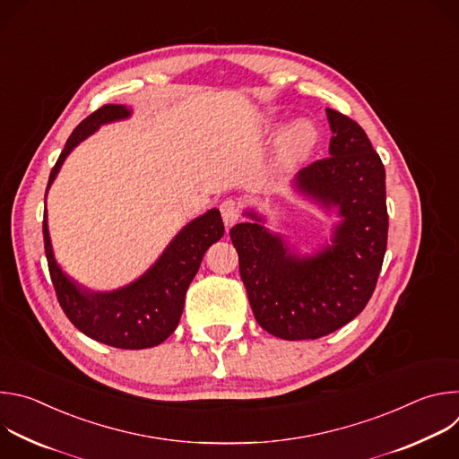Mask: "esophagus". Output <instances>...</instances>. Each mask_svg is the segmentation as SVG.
Segmentation results:
<instances>
[{
	"instance_id": "obj_1",
	"label": "esophagus",
	"mask_w": 459,
	"mask_h": 459,
	"mask_svg": "<svg viewBox=\"0 0 459 459\" xmlns=\"http://www.w3.org/2000/svg\"><path fill=\"white\" fill-rule=\"evenodd\" d=\"M220 212H221V218H223L225 225H232L239 218V204L236 200H232V198H227V200L221 202Z\"/></svg>"
}]
</instances>
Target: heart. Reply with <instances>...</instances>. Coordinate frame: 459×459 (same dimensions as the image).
<instances>
[{"label":"heart","instance_id":"b5f03b06","mask_svg":"<svg viewBox=\"0 0 459 459\" xmlns=\"http://www.w3.org/2000/svg\"><path fill=\"white\" fill-rule=\"evenodd\" d=\"M316 143V130L310 123L299 121L292 125L281 140V156L287 161H298L305 158Z\"/></svg>","mask_w":459,"mask_h":459}]
</instances>
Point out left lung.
Wrapping results in <instances>:
<instances>
[{
	"mask_svg": "<svg viewBox=\"0 0 459 459\" xmlns=\"http://www.w3.org/2000/svg\"><path fill=\"white\" fill-rule=\"evenodd\" d=\"M326 117L333 130L331 156L301 169L296 183L323 205L340 207L343 223L336 227L333 245L316 257L299 259L259 223L230 229L255 321L290 342L317 340L352 321L376 289L386 250L381 158L352 117L334 108H326Z\"/></svg>",
	"mask_w": 459,
	"mask_h": 459,
	"instance_id": "1",
	"label": "left lung"
}]
</instances>
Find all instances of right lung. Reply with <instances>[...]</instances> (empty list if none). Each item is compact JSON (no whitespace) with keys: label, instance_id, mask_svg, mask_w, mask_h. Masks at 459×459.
Returning <instances> with one entry per match:
<instances>
[{"label":"right lung","instance_id":"1","mask_svg":"<svg viewBox=\"0 0 459 459\" xmlns=\"http://www.w3.org/2000/svg\"><path fill=\"white\" fill-rule=\"evenodd\" d=\"M123 105H103L87 116L69 136L56 165L50 170L48 185L54 181L67 154L107 121L126 117ZM225 232L220 211L212 209L188 223L167 247L158 264L138 281L108 294L82 292L56 265L43 212V241L50 280L57 301L71 323L85 336L116 349H149L165 342L179 323L185 294L200 269L207 248L221 239Z\"/></svg>","mask_w":459,"mask_h":459}]
</instances>
